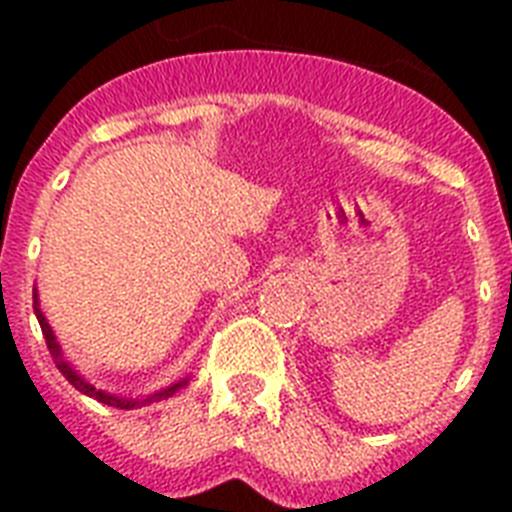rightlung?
Masks as SVG:
<instances>
[{
    "mask_svg": "<svg viewBox=\"0 0 512 512\" xmlns=\"http://www.w3.org/2000/svg\"><path fill=\"white\" fill-rule=\"evenodd\" d=\"M34 313H36V319H39V327H42L44 340H47V348H50L52 361H55V366L60 369V374H63V377H66V380L71 382V385H74L79 393L95 398V401H100V404L116 406V409H138V406L156 404V401H164V398L175 396L177 390L185 388V385H188V380H191V377H183V380L172 382V385H167V388H162V390H154V393H148V396H119V393L100 390L98 385H92V382L87 380L82 372H76V366L71 364L66 356H63V348H60L58 337H55L52 327L47 324V319H44L42 308H39V295H36V292H34Z\"/></svg>",
    "mask_w": 512,
    "mask_h": 512,
    "instance_id": "add662e5",
    "label": "right lung"
}]
</instances>
